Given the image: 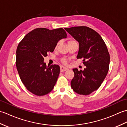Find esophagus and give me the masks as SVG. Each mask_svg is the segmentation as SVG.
<instances>
[{"label":"esophagus","instance_id":"obj_1","mask_svg":"<svg viewBox=\"0 0 127 127\" xmlns=\"http://www.w3.org/2000/svg\"><path fill=\"white\" fill-rule=\"evenodd\" d=\"M67 70H68V69L66 68V67H65L64 66H61V71L63 72L64 71H66Z\"/></svg>","mask_w":127,"mask_h":127}]
</instances>
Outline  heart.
<instances>
[{
  "label": "heart",
  "instance_id": "heart-1",
  "mask_svg": "<svg viewBox=\"0 0 127 127\" xmlns=\"http://www.w3.org/2000/svg\"><path fill=\"white\" fill-rule=\"evenodd\" d=\"M71 41H74V40H71V41H70L69 42H71ZM59 42H58L57 44V45H56V46H57L59 45ZM63 62L64 63H66V60H63Z\"/></svg>",
  "mask_w": 127,
  "mask_h": 127
}]
</instances>
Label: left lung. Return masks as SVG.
Returning a JSON list of instances; mask_svg holds the SVG:
<instances>
[{
  "mask_svg": "<svg viewBox=\"0 0 127 127\" xmlns=\"http://www.w3.org/2000/svg\"><path fill=\"white\" fill-rule=\"evenodd\" d=\"M65 30L79 42L77 58H83L86 66L83 70L72 69L74 77L71 86L75 92L89 95L98 90L109 71L110 55L101 36L87 27L65 28Z\"/></svg>",
  "mask_w": 127,
  "mask_h": 127,
  "instance_id": "obj_1",
  "label": "left lung"
}]
</instances>
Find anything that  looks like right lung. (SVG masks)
<instances>
[{
	"label": "right lung",
	"instance_id": "add662e5",
	"mask_svg": "<svg viewBox=\"0 0 127 127\" xmlns=\"http://www.w3.org/2000/svg\"><path fill=\"white\" fill-rule=\"evenodd\" d=\"M63 28H39L24 37L16 50V65L23 85L31 93L42 96L51 92L60 72L58 65L46 66L44 58L53 52L59 40L66 38Z\"/></svg>",
	"mask_w": 127,
	"mask_h": 127
}]
</instances>
